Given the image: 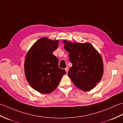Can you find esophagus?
I'll use <instances>...</instances> for the list:
<instances>
[{
    "label": "esophagus",
    "instance_id": "esophagus-1",
    "mask_svg": "<svg viewBox=\"0 0 123 123\" xmlns=\"http://www.w3.org/2000/svg\"><path fill=\"white\" fill-rule=\"evenodd\" d=\"M65 70H66V72L67 73L68 72V71H69V68H68V67H66V68L65 69Z\"/></svg>",
    "mask_w": 123,
    "mask_h": 123
}]
</instances>
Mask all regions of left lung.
I'll return each mask as SVG.
<instances>
[{
	"instance_id": "left-lung-1",
	"label": "left lung",
	"mask_w": 123,
	"mask_h": 123,
	"mask_svg": "<svg viewBox=\"0 0 123 123\" xmlns=\"http://www.w3.org/2000/svg\"><path fill=\"white\" fill-rule=\"evenodd\" d=\"M64 49L69 52L72 64L68 74L73 83L84 91L95 88L104 72L103 61L98 52L91 44L72 43L64 40Z\"/></svg>"
}]
</instances>
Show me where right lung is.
Segmentation results:
<instances>
[{
  "label": "right lung",
  "instance_id": "1",
  "mask_svg": "<svg viewBox=\"0 0 123 123\" xmlns=\"http://www.w3.org/2000/svg\"><path fill=\"white\" fill-rule=\"evenodd\" d=\"M58 45L59 41L42 37L33 44L26 55V78L31 87L39 92H52L66 74L59 67V60L52 53Z\"/></svg>",
  "mask_w": 123,
  "mask_h": 123
}]
</instances>
